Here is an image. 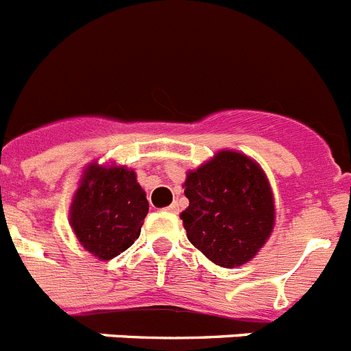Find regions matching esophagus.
Returning a JSON list of instances; mask_svg holds the SVG:
<instances>
[{
	"instance_id": "obj_1",
	"label": "esophagus",
	"mask_w": 351,
	"mask_h": 351,
	"mask_svg": "<svg viewBox=\"0 0 351 351\" xmlns=\"http://www.w3.org/2000/svg\"><path fill=\"white\" fill-rule=\"evenodd\" d=\"M167 211H169V213H173V215H176V213L179 211L178 204H172V206H169V208H167Z\"/></svg>"
}]
</instances>
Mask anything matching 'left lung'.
Returning <instances> with one entry per match:
<instances>
[{
    "mask_svg": "<svg viewBox=\"0 0 351 351\" xmlns=\"http://www.w3.org/2000/svg\"><path fill=\"white\" fill-rule=\"evenodd\" d=\"M190 200L181 213L191 245L221 268L250 261L275 226V202L268 178L248 156L220 151L184 181Z\"/></svg>",
    "mask_w": 351,
    "mask_h": 351,
    "instance_id": "8db88e82",
    "label": "left lung"
}]
</instances>
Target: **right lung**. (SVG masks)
Listing matches in <instances>:
<instances>
[{"mask_svg": "<svg viewBox=\"0 0 351 351\" xmlns=\"http://www.w3.org/2000/svg\"><path fill=\"white\" fill-rule=\"evenodd\" d=\"M147 213L149 202L134 170L90 163L73 197L69 223L85 250L108 261L138 239Z\"/></svg>", "mask_w": 351, "mask_h": 351, "instance_id": "add662e5", "label": "right lung"}]
</instances>
